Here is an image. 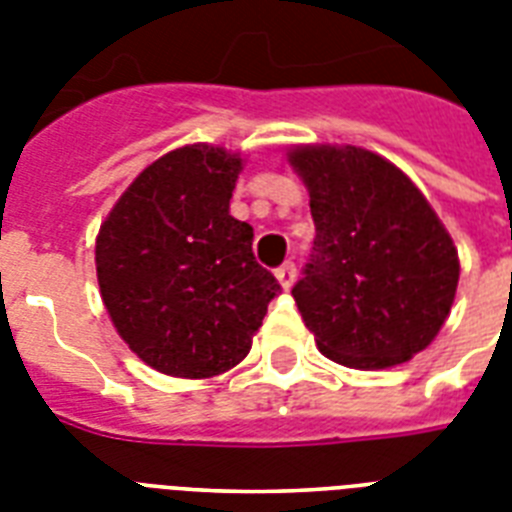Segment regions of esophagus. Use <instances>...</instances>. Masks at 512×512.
Here are the masks:
<instances>
[{
    "label": "esophagus",
    "mask_w": 512,
    "mask_h": 512,
    "mask_svg": "<svg viewBox=\"0 0 512 512\" xmlns=\"http://www.w3.org/2000/svg\"><path fill=\"white\" fill-rule=\"evenodd\" d=\"M295 276H297V268L292 260H287V263L276 268V279H279V284L284 289H292V284H295Z\"/></svg>",
    "instance_id": "1"
}]
</instances>
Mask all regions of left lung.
Here are the masks:
<instances>
[{
    "instance_id": "1",
    "label": "left lung",
    "mask_w": 512,
    "mask_h": 512,
    "mask_svg": "<svg viewBox=\"0 0 512 512\" xmlns=\"http://www.w3.org/2000/svg\"><path fill=\"white\" fill-rule=\"evenodd\" d=\"M316 223L303 279L292 287L327 358L353 369L404 364L452 311L460 260L417 185L356 146L295 148Z\"/></svg>"
}]
</instances>
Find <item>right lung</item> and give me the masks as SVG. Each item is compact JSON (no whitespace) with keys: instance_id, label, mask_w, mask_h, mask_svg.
<instances>
[{"instance_id":"obj_1","label":"right lung","mask_w":512,"mask_h":512,"mask_svg":"<svg viewBox=\"0 0 512 512\" xmlns=\"http://www.w3.org/2000/svg\"><path fill=\"white\" fill-rule=\"evenodd\" d=\"M241 159L185 146L116 201L95 244L98 284L122 340L172 377H212L252 348L281 287L255 260L252 225L228 212Z\"/></svg>"}]
</instances>
